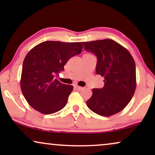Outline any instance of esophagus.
<instances>
[{
  "label": "esophagus",
  "instance_id": "1",
  "mask_svg": "<svg viewBox=\"0 0 155 155\" xmlns=\"http://www.w3.org/2000/svg\"><path fill=\"white\" fill-rule=\"evenodd\" d=\"M74 87H75V89H76L77 90H81L83 89V87H80L77 85V84H75V85H74Z\"/></svg>",
  "mask_w": 155,
  "mask_h": 155
}]
</instances>
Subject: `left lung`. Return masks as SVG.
I'll list each match as a JSON object with an SVG mask.
<instances>
[{"instance_id": "8db88e82", "label": "left lung", "mask_w": 155, "mask_h": 155, "mask_svg": "<svg viewBox=\"0 0 155 155\" xmlns=\"http://www.w3.org/2000/svg\"><path fill=\"white\" fill-rule=\"evenodd\" d=\"M84 48L97 56L96 73L104 85L93 89L87 105L93 112L110 116L122 111L132 99L136 87L134 59L124 46L112 39L83 42Z\"/></svg>"}]
</instances>
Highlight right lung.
Returning <instances> with one entry per match:
<instances>
[{"label":"right lung","mask_w":155,"mask_h":155,"mask_svg":"<svg viewBox=\"0 0 155 155\" xmlns=\"http://www.w3.org/2000/svg\"><path fill=\"white\" fill-rule=\"evenodd\" d=\"M81 42L46 41L29 51L25 58L21 90L33 109L44 114L60 111L66 105L73 87L56 78L68 61L82 52Z\"/></svg>","instance_id":"1"}]
</instances>
